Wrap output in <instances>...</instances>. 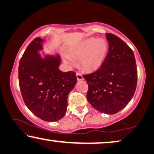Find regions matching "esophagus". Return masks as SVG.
<instances>
[{
    "label": "esophagus",
    "instance_id": "esophagus-1",
    "mask_svg": "<svg viewBox=\"0 0 154 154\" xmlns=\"http://www.w3.org/2000/svg\"><path fill=\"white\" fill-rule=\"evenodd\" d=\"M76 76H77V80H82L83 79V77L82 75V74H80L79 72H77L76 73Z\"/></svg>",
    "mask_w": 154,
    "mask_h": 154
}]
</instances>
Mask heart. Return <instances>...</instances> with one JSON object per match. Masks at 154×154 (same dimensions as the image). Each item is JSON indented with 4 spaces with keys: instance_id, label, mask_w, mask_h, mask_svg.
Returning <instances> with one entry per match:
<instances>
[{
    "instance_id": "b5f03b06",
    "label": "heart",
    "mask_w": 154,
    "mask_h": 154,
    "mask_svg": "<svg viewBox=\"0 0 154 154\" xmlns=\"http://www.w3.org/2000/svg\"><path fill=\"white\" fill-rule=\"evenodd\" d=\"M108 51V44L105 38L94 37L82 41L69 49V54L73 58H79V65L87 71H93L101 66ZM65 63L68 65L75 63L69 55L65 56Z\"/></svg>"
}]
</instances>
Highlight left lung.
<instances>
[{
  "label": "left lung",
  "instance_id": "1",
  "mask_svg": "<svg viewBox=\"0 0 154 154\" xmlns=\"http://www.w3.org/2000/svg\"><path fill=\"white\" fill-rule=\"evenodd\" d=\"M108 52L101 66L83 75L89 86L87 101L93 108L112 115L128 105L137 84V69L134 53L118 36L106 33Z\"/></svg>",
  "mask_w": 154,
  "mask_h": 154
}]
</instances>
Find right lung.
I'll use <instances>...</instances> for the list:
<instances>
[{"label":"right lung","mask_w":154,"mask_h":154,"mask_svg":"<svg viewBox=\"0 0 154 154\" xmlns=\"http://www.w3.org/2000/svg\"><path fill=\"white\" fill-rule=\"evenodd\" d=\"M44 40L34 38L20 58L19 85L24 102L29 110L47 122L58 121L66 113L67 96L77 83L75 72L59 69L60 57L45 56Z\"/></svg>","instance_id":"1"}]
</instances>
